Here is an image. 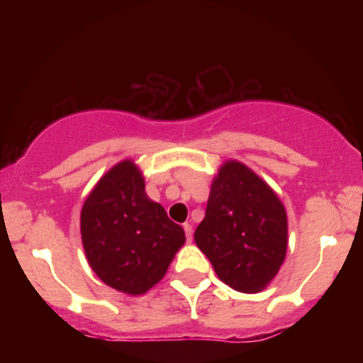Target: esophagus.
Here are the masks:
<instances>
[{
  "label": "esophagus",
  "mask_w": 363,
  "mask_h": 363,
  "mask_svg": "<svg viewBox=\"0 0 363 363\" xmlns=\"http://www.w3.org/2000/svg\"><path fill=\"white\" fill-rule=\"evenodd\" d=\"M182 227H184L186 239L191 242V239H193V225H191V223H184V225H182Z\"/></svg>",
  "instance_id": "esophagus-1"
}]
</instances>
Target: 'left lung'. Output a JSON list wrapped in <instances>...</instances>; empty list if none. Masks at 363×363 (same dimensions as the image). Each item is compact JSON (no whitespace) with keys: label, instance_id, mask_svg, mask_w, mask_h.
Segmentation results:
<instances>
[{"label":"left lung","instance_id":"obj_1","mask_svg":"<svg viewBox=\"0 0 363 363\" xmlns=\"http://www.w3.org/2000/svg\"><path fill=\"white\" fill-rule=\"evenodd\" d=\"M286 234L285 206L272 187L247 165L225 162L194 232L220 280L244 294L266 289L285 259Z\"/></svg>","mask_w":363,"mask_h":363}]
</instances>
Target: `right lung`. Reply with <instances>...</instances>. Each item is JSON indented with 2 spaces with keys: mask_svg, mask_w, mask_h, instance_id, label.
<instances>
[{
  "mask_svg": "<svg viewBox=\"0 0 363 363\" xmlns=\"http://www.w3.org/2000/svg\"><path fill=\"white\" fill-rule=\"evenodd\" d=\"M80 230L95 274L129 295L157 285L186 242L181 225L145 193V179L131 160L114 165L91 189Z\"/></svg>",
  "mask_w": 363,
  "mask_h": 363,
  "instance_id": "right-lung-1",
  "label": "right lung"
}]
</instances>
